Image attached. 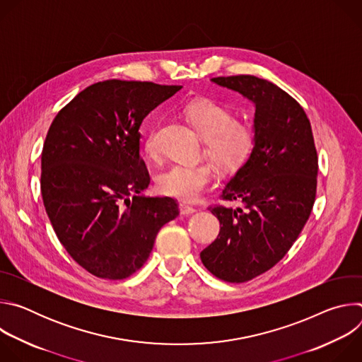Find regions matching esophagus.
<instances>
[{"label":"esophagus","mask_w":362,"mask_h":362,"mask_svg":"<svg viewBox=\"0 0 362 362\" xmlns=\"http://www.w3.org/2000/svg\"><path fill=\"white\" fill-rule=\"evenodd\" d=\"M179 209H180V214H182V215H192V214L196 212V209L193 208V206H189V204H186V203H180V204H179Z\"/></svg>","instance_id":"34e87169"}]
</instances>
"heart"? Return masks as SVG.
Wrapping results in <instances>:
<instances>
[{
	"label": "heart",
	"mask_w": 362,
	"mask_h": 362,
	"mask_svg": "<svg viewBox=\"0 0 362 362\" xmlns=\"http://www.w3.org/2000/svg\"><path fill=\"white\" fill-rule=\"evenodd\" d=\"M186 116L219 166L235 169L246 160L253 147V133L246 124L235 122L228 109L212 100H200L186 109ZM144 151L150 158L156 156V129L146 134ZM214 180L215 169L208 163H173L156 179L162 193L183 202L196 200Z\"/></svg>",
	"instance_id": "obj_1"
}]
</instances>
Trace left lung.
<instances>
[{"instance_id":"obj_1","label":"left lung","mask_w":362,"mask_h":362,"mask_svg":"<svg viewBox=\"0 0 362 362\" xmlns=\"http://www.w3.org/2000/svg\"><path fill=\"white\" fill-rule=\"evenodd\" d=\"M211 81L255 107L252 151L222 192L240 206L209 208L221 232L200 252L211 274L240 284L276 265L299 236L315 202L318 156L306 113L276 84L255 76Z\"/></svg>"}]
</instances>
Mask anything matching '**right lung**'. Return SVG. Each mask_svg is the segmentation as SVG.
<instances>
[{"label":"right lung","instance_id":"add662e5","mask_svg":"<svg viewBox=\"0 0 362 362\" xmlns=\"http://www.w3.org/2000/svg\"><path fill=\"white\" fill-rule=\"evenodd\" d=\"M180 86L106 80L59 112L41 153V196L73 259L101 279L143 267L163 225L179 215L172 197L141 194L150 176L140 126Z\"/></svg>","mask_w":362,"mask_h":362}]
</instances>
